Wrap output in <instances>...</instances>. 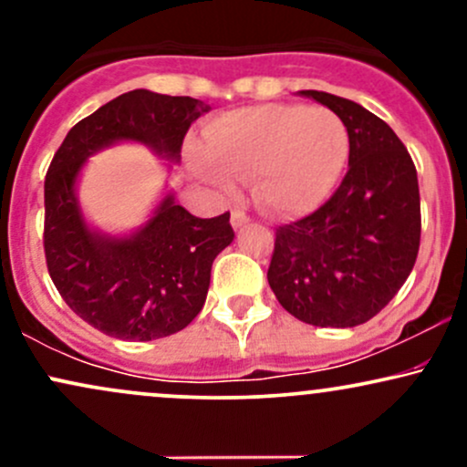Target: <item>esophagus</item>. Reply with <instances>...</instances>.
<instances>
[{
	"label": "esophagus",
	"mask_w": 467,
	"mask_h": 467,
	"mask_svg": "<svg viewBox=\"0 0 467 467\" xmlns=\"http://www.w3.org/2000/svg\"><path fill=\"white\" fill-rule=\"evenodd\" d=\"M250 222V217L245 215L244 211H233V215H230V223H233V228L237 230L241 226H245V223Z\"/></svg>",
	"instance_id": "esophagus-1"
}]
</instances>
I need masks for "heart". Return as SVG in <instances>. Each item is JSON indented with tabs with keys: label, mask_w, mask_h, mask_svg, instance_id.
<instances>
[{
	"label": "heart",
	"mask_w": 467,
	"mask_h": 467,
	"mask_svg": "<svg viewBox=\"0 0 467 467\" xmlns=\"http://www.w3.org/2000/svg\"><path fill=\"white\" fill-rule=\"evenodd\" d=\"M195 169L208 184L230 192L250 180L261 208L276 217L309 215L334 192L349 162L345 120L327 107L270 103L215 118L203 130Z\"/></svg>",
	"instance_id": "obj_1"
}]
</instances>
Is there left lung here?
Returning <instances> with one entry per match:
<instances>
[{"mask_svg": "<svg viewBox=\"0 0 467 467\" xmlns=\"http://www.w3.org/2000/svg\"><path fill=\"white\" fill-rule=\"evenodd\" d=\"M298 94L345 120L349 171L318 211L276 228L267 283L294 318L345 329L382 312L409 278L420 252V184L382 118L334 94Z\"/></svg>", "mask_w": 467, "mask_h": 467, "instance_id": "1", "label": "left lung"}]
</instances>
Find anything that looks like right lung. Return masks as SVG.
I'll use <instances>...</instances> for the list:
<instances>
[{"label": "right lung", "mask_w": 467, "mask_h": 467, "mask_svg": "<svg viewBox=\"0 0 467 467\" xmlns=\"http://www.w3.org/2000/svg\"><path fill=\"white\" fill-rule=\"evenodd\" d=\"M211 109L191 96L133 89L67 131L46 175L47 272L74 314L103 334L147 342L178 334L202 312L215 256L233 244L230 213L200 219L166 192L140 228L109 234L89 226L78 178L92 155L138 142L180 162L192 122Z\"/></svg>", "instance_id": "right-lung-1"}]
</instances>
